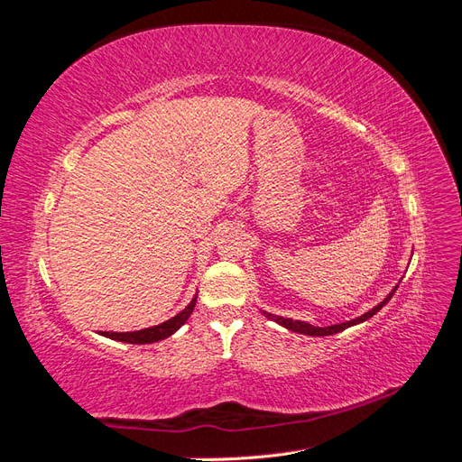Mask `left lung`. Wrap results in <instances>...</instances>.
I'll list each match as a JSON object with an SVG mask.
<instances>
[{
	"mask_svg": "<svg viewBox=\"0 0 462 462\" xmlns=\"http://www.w3.org/2000/svg\"><path fill=\"white\" fill-rule=\"evenodd\" d=\"M399 287V285H397ZM397 287L389 292V295L380 302V304H375L372 310H368L366 314H362V316H358V318H355V319H348V321H343V324H335V326H326V328H318V326H312V324H309V321H300V319H292V318H283V316H275V314H270V312H265V310H262V314L268 318V319H272V321H275V324H279V326H283L285 329H289V331H295V333H302V335H312V337H324V335H333V333H339V331H343V329H346V328H351V326H356V324H362V321H366V319H370L374 314H377L380 312L383 306L389 302V299L393 297V292L397 291Z\"/></svg>",
	"mask_w": 462,
	"mask_h": 462,
	"instance_id": "1",
	"label": "left lung"
}]
</instances>
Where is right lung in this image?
I'll return each instance as SVG.
<instances>
[{
    "mask_svg": "<svg viewBox=\"0 0 462 462\" xmlns=\"http://www.w3.org/2000/svg\"><path fill=\"white\" fill-rule=\"evenodd\" d=\"M197 295L192 297V300L185 306L183 310L179 314H175L173 318H170L163 324L158 326H152V328H144V329H138V331H100V335L107 339H114V341H121V343H131V345H150V343H158L162 339L171 337V335L180 328L185 326V321L190 318L194 306H197Z\"/></svg>",
    "mask_w": 462,
    "mask_h": 462,
    "instance_id": "obj_1",
    "label": "right lung"
}]
</instances>
